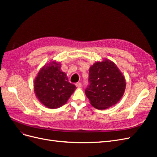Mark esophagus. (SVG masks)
Returning a JSON list of instances; mask_svg holds the SVG:
<instances>
[{"instance_id":"obj_1","label":"esophagus","mask_w":157,"mask_h":157,"mask_svg":"<svg viewBox=\"0 0 157 157\" xmlns=\"http://www.w3.org/2000/svg\"><path fill=\"white\" fill-rule=\"evenodd\" d=\"M76 86H77V88H81L82 87V84L80 83V82H77V83H76Z\"/></svg>"}]
</instances>
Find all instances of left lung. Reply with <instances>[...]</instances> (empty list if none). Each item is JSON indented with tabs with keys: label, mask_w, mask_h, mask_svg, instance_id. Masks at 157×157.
Wrapping results in <instances>:
<instances>
[{
	"label": "left lung",
	"mask_w": 157,
	"mask_h": 157,
	"mask_svg": "<svg viewBox=\"0 0 157 157\" xmlns=\"http://www.w3.org/2000/svg\"><path fill=\"white\" fill-rule=\"evenodd\" d=\"M88 81L85 94L91 105L99 110L115 105L125 91L124 76L115 63L107 59L97 61L90 67Z\"/></svg>",
	"instance_id": "1"
}]
</instances>
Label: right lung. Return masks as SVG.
Masks as SVG:
<instances>
[{
	"label": "right lung",
	"instance_id": "add662e5",
	"mask_svg": "<svg viewBox=\"0 0 157 157\" xmlns=\"http://www.w3.org/2000/svg\"><path fill=\"white\" fill-rule=\"evenodd\" d=\"M61 64L52 61L42 67L34 80V92L39 101L50 109H57L67 103L76 89L69 82Z\"/></svg>",
	"mask_w": 157,
	"mask_h": 157
}]
</instances>
